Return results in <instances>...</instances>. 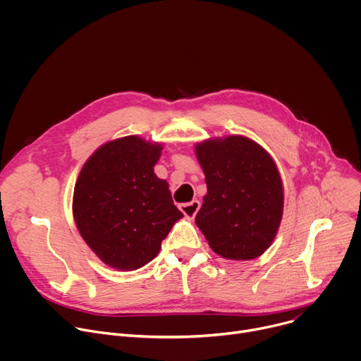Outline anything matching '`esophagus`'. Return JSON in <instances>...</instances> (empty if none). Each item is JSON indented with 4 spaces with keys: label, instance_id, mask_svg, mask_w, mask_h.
Returning <instances> with one entry per match:
<instances>
[{
    "label": "esophagus",
    "instance_id": "obj_1",
    "mask_svg": "<svg viewBox=\"0 0 361 361\" xmlns=\"http://www.w3.org/2000/svg\"><path fill=\"white\" fill-rule=\"evenodd\" d=\"M200 201L198 200H192L191 202H185V204H181L180 205V210L183 212V214L187 217V219H194L197 212L200 210Z\"/></svg>",
    "mask_w": 361,
    "mask_h": 361
}]
</instances>
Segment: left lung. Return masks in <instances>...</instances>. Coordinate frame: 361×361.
<instances>
[{"mask_svg": "<svg viewBox=\"0 0 361 361\" xmlns=\"http://www.w3.org/2000/svg\"><path fill=\"white\" fill-rule=\"evenodd\" d=\"M207 194L195 224L212 250L228 260L262 255L279 231L284 190L270 154L244 135L195 144Z\"/></svg>", "mask_w": 361, "mask_h": 361, "instance_id": "left-lung-1", "label": "left lung"}]
</instances>
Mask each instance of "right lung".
<instances>
[{
	"mask_svg": "<svg viewBox=\"0 0 361 361\" xmlns=\"http://www.w3.org/2000/svg\"><path fill=\"white\" fill-rule=\"evenodd\" d=\"M163 144L127 135L102 144L82 166L73 195L75 226L98 259L133 271L160 252L183 217L169 183L154 173Z\"/></svg>",
	"mask_w": 361,
	"mask_h": 361,
	"instance_id": "right-lung-1",
	"label": "right lung"
}]
</instances>
